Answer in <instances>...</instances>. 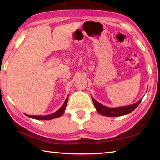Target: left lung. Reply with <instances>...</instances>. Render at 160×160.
I'll return each instance as SVG.
<instances>
[{
  "label": "left lung",
  "mask_w": 160,
  "mask_h": 160,
  "mask_svg": "<svg viewBox=\"0 0 160 160\" xmlns=\"http://www.w3.org/2000/svg\"><path fill=\"white\" fill-rule=\"evenodd\" d=\"M92 99L94 103L95 109L97 111L99 114L105 116H110V117H114V116H123L128 113L132 112L135 109H136L138 104L142 101V99H140L138 102H135V104H132L131 105H128V106L124 107H119L116 108H110L102 105L98 102L97 100L94 99L91 96Z\"/></svg>",
  "instance_id": "obj_1"
}]
</instances>
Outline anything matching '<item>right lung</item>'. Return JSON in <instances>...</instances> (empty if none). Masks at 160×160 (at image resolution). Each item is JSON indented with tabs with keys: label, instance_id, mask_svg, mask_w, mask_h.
<instances>
[{
	"label": "right lung",
	"instance_id": "obj_1",
	"mask_svg": "<svg viewBox=\"0 0 160 160\" xmlns=\"http://www.w3.org/2000/svg\"><path fill=\"white\" fill-rule=\"evenodd\" d=\"M68 100V96L67 97V98L66 99V100H65L63 104L62 105L60 109L56 111V112L51 113V114L46 115V116H37V115L35 116V115H28V114H25V115L29 118L37 119V120H51V119L60 117V116H62V114L64 113L65 110H66Z\"/></svg>",
	"mask_w": 160,
	"mask_h": 160
}]
</instances>
